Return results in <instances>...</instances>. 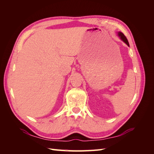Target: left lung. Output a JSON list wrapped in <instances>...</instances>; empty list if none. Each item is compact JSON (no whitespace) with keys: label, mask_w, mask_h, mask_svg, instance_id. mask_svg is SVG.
I'll list each match as a JSON object with an SVG mask.
<instances>
[{"label":"left lung","mask_w":154,"mask_h":154,"mask_svg":"<svg viewBox=\"0 0 154 154\" xmlns=\"http://www.w3.org/2000/svg\"><path fill=\"white\" fill-rule=\"evenodd\" d=\"M118 35L119 37L120 38V39L122 40L123 42H125L129 47L130 45H129V43H128V40L127 39V38H126V36L124 35V34L123 33V32L119 31V32H118Z\"/></svg>","instance_id":"left-lung-1"}]
</instances>
